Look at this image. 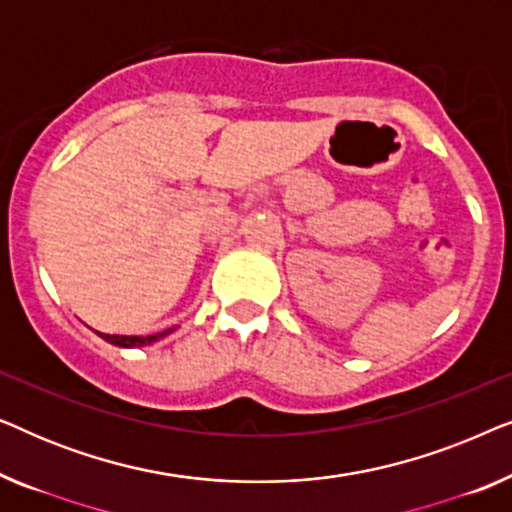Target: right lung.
<instances>
[{"mask_svg":"<svg viewBox=\"0 0 512 512\" xmlns=\"http://www.w3.org/2000/svg\"><path fill=\"white\" fill-rule=\"evenodd\" d=\"M174 331V328H170V331H163V333H156V335H109V333H100L95 331L97 335H100L102 340L111 342V345L116 347H144V345H151V342H156L160 338H165V335H170Z\"/></svg>","mask_w":512,"mask_h":512,"instance_id":"right-lung-1","label":"right lung"}]
</instances>
